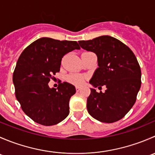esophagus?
Here are the masks:
<instances>
[{
  "mask_svg": "<svg viewBox=\"0 0 155 155\" xmlns=\"http://www.w3.org/2000/svg\"><path fill=\"white\" fill-rule=\"evenodd\" d=\"M76 91H79L81 90V87L76 86Z\"/></svg>",
  "mask_w": 155,
  "mask_h": 155,
  "instance_id": "esophagus-1",
  "label": "esophagus"
}]
</instances>
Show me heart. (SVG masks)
<instances>
[{"label": "heart", "mask_w": 155, "mask_h": 155, "mask_svg": "<svg viewBox=\"0 0 155 155\" xmlns=\"http://www.w3.org/2000/svg\"><path fill=\"white\" fill-rule=\"evenodd\" d=\"M68 79L70 83L75 84V85H81L84 82V78L80 75L71 74L68 76Z\"/></svg>", "instance_id": "obj_1"}]
</instances>
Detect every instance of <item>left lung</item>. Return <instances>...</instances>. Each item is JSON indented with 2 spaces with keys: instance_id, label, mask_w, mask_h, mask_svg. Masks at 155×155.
Listing matches in <instances>:
<instances>
[{
  "instance_id": "obj_1",
  "label": "left lung",
  "mask_w": 155,
  "mask_h": 155,
  "mask_svg": "<svg viewBox=\"0 0 155 155\" xmlns=\"http://www.w3.org/2000/svg\"><path fill=\"white\" fill-rule=\"evenodd\" d=\"M83 49L95 53L98 68L89 83L93 86L87 99L88 113L101 122L121 119L133 107L141 87V70L135 54L120 40L108 35L80 40ZM105 85L104 93L95 87Z\"/></svg>"
}]
</instances>
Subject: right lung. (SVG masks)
<instances>
[{"instance_id": "1", "label": "right lung", "mask_w": 155, "mask_h": 155, "mask_svg": "<svg viewBox=\"0 0 155 155\" xmlns=\"http://www.w3.org/2000/svg\"><path fill=\"white\" fill-rule=\"evenodd\" d=\"M74 49H80L76 41L42 37L18 58L12 76L15 97L25 113L35 122L54 125L69 115V102L76 87L64 82L51 88L48 83L60 71L63 56Z\"/></svg>"}]
</instances>
